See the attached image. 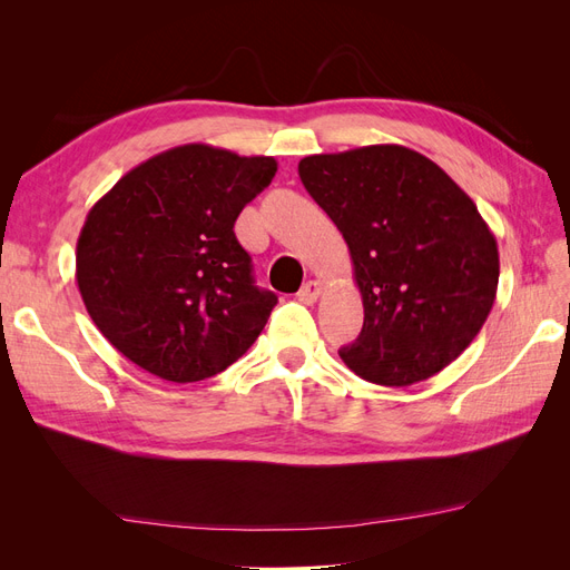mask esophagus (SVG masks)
<instances>
[{"label": "esophagus", "instance_id": "obj_1", "mask_svg": "<svg viewBox=\"0 0 570 570\" xmlns=\"http://www.w3.org/2000/svg\"><path fill=\"white\" fill-rule=\"evenodd\" d=\"M321 295H323V285H321L318 281H308V283L299 289L297 299H299L302 304H316Z\"/></svg>", "mask_w": 570, "mask_h": 570}]
</instances>
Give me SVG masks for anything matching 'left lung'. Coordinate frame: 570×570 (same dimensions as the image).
<instances>
[{
    "instance_id": "1",
    "label": "left lung",
    "mask_w": 570,
    "mask_h": 570,
    "mask_svg": "<svg viewBox=\"0 0 570 570\" xmlns=\"http://www.w3.org/2000/svg\"><path fill=\"white\" fill-rule=\"evenodd\" d=\"M342 233L364 327L340 356L375 385L428 381L469 347L497 297V239L473 199L423 154L368 145L299 161Z\"/></svg>"
}]
</instances>
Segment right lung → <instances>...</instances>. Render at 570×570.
<instances>
[{
	"mask_svg": "<svg viewBox=\"0 0 570 570\" xmlns=\"http://www.w3.org/2000/svg\"><path fill=\"white\" fill-rule=\"evenodd\" d=\"M278 164L183 145L120 178L85 218L76 281L90 318L132 364L197 383L243 356L278 304L252 278L235 220Z\"/></svg>",
	"mask_w": 570,
	"mask_h": 570,
	"instance_id": "1",
	"label": "right lung"
}]
</instances>
